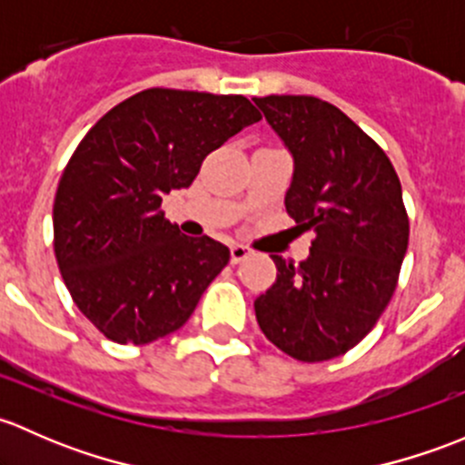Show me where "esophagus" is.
Listing matches in <instances>:
<instances>
[{"label": "esophagus", "instance_id": "34e87169", "mask_svg": "<svg viewBox=\"0 0 465 465\" xmlns=\"http://www.w3.org/2000/svg\"><path fill=\"white\" fill-rule=\"evenodd\" d=\"M250 254H252V250L247 245H241V242L232 245V262H233V265H236V262H241V261H245Z\"/></svg>", "mask_w": 465, "mask_h": 465}]
</instances>
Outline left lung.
Segmentation results:
<instances>
[{"label": "left lung", "mask_w": 465, "mask_h": 465, "mask_svg": "<svg viewBox=\"0 0 465 465\" xmlns=\"http://www.w3.org/2000/svg\"><path fill=\"white\" fill-rule=\"evenodd\" d=\"M254 103L294 157L285 211L317 233L299 265L272 256L276 281L254 302L256 320L290 358L323 362L358 346L396 292L410 242L401 180L340 107L288 94Z\"/></svg>", "instance_id": "left-lung-1"}]
</instances>
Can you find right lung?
<instances>
[{
    "label": "right lung",
    "instance_id": "obj_1",
    "mask_svg": "<svg viewBox=\"0 0 465 465\" xmlns=\"http://www.w3.org/2000/svg\"><path fill=\"white\" fill-rule=\"evenodd\" d=\"M261 112L241 94L150 87L103 114L64 166L54 252L78 311L116 344L182 328L229 250L184 236L162 198L186 189L204 157Z\"/></svg>",
    "mask_w": 465,
    "mask_h": 465
}]
</instances>
